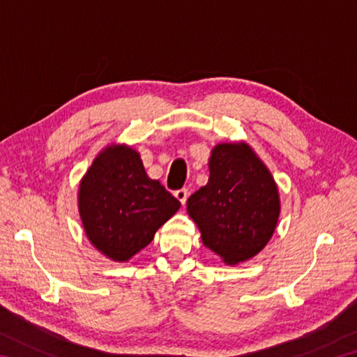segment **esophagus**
Masks as SVG:
<instances>
[{"label":"esophagus","mask_w":357,"mask_h":357,"mask_svg":"<svg viewBox=\"0 0 357 357\" xmlns=\"http://www.w3.org/2000/svg\"><path fill=\"white\" fill-rule=\"evenodd\" d=\"M174 196H176V199L184 206V204L187 202V198H188V190L187 188H181V190L174 192Z\"/></svg>","instance_id":"obj_1"}]
</instances>
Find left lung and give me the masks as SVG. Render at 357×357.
<instances>
[{"label": "left lung", "mask_w": 357, "mask_h": 357, "mask_svg": "<svg viewBox=\"0 0 357 357\" xmlns=\"http://www.w3.org/2000/svg\"><path fill=\"white\" fill-rule=\"evenodd\" d=\"M210 178L187 201L202 244L227 264L257 255L279 218L275 179L247 144H219L211 151Z\"/></svg>", "instance_id": "left-lung-1"}]
</instances>
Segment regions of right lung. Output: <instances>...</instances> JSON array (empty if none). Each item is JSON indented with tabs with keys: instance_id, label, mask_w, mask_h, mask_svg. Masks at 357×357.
Masks as SVG:
<instances>
[{
	"instance_id": "right-lung-1",
	"label": "right lung",
	"mask_w": 357,
	"mask_h": 357,
	"mask_svg": "<svg viewBox=\"0 0 357 357\" xmlns=\"http://www.w3.org/2000/svg\"><path fill=\"white\" fill-rule=\"evenodd\" d=\"M181 202L150 179L135 150L116 146L98 156L79 185V213L90 242L113 261L147 247Z\"/></svg>"
}]
</instances>
